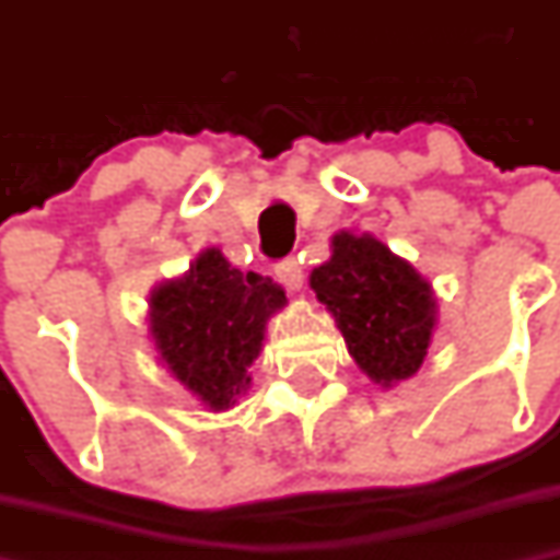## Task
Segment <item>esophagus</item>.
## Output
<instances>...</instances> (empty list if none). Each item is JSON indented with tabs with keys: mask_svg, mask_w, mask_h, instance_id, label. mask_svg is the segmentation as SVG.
I'll use <instances>...</instances> for the list:
<instances>
[{
	"mask_svg": "<svg viewBox=\"0 0 560 560\" xmlns=\"http://www.w3.org/2000/svg\"><path fill=\"white\" fill-rule=\"evenodd\" d=\"M275 275H277V280H280V283H283L289 291L303 289V269H300V262L294 260V257H285V260L277 262Z\"/></svg>",
	"mask_w": 560,
	"mask_h": 560,
	"instance_id": "obj_1",
	"label": "esophagus"
}]
</instances>
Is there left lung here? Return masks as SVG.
Returning a JSON list of instances; mask_svg holds the SVG:
<instances>
[{
	"label": "left lung",
	"mask_w": 560,
	"mask_h": 560,
	"mask_svg": "<svg viewBox=\"0 0 560 560\" xmlns=\"http://www.w3.org/2000/svg\"><path fill=\"white\" fill-rule=\"evenodd\" d=\"M334 255L312 271L317 300L337 319L348 353L376 385L419 371L436 323L430 283L371 234H334Z\"/></svg>",
	"instance_id": "left-lung-1"
}]
</instances>
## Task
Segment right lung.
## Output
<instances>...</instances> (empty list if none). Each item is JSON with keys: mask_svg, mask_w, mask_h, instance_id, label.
I'll use <instances>...</instances> for the list:
<instances>
[{"mask_svg": "<svg viewBox=\"0 0 560 560\" xmlns=\"http://www.w3.org/2000/svg\"><path fill=\"white\" fill-rule=\"evenodd\" d=\"M283 305L285 291L269 277L243 275L207 248L189 275L152 291V337L172 376L207 408L223 410L248 385L266 319Z\"/></svg>", "mask_w": 560, "mask_h": 560, "instance_id": "obj_1", "label": "right lung"}]
</instances>
